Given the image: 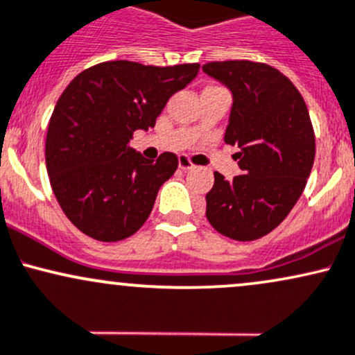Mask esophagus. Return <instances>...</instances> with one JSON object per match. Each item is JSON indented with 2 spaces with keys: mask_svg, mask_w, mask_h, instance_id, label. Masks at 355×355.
I'll return each instance as SVG.
<instances>
[{
  "mask_svg": "<svg viewBox=\"0 0 355 355\" xmlns=\"http://www.w3.org/2000/svg\"><path fill=\"white\" fill-rule=\"evenodd\" d=\"M194 164L191 162V159L188 156H179V169L181 171H189L193 169Z\"/></svg>",
  "mask_w": 355,
  "mask_h": 355,
  "instance_id": "esophagus-1",
  "label": "esophagus"
}]
</instances>
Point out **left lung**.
Wrapping results in <instances>:
<instances>
[{"label":"left lung","instance_id":"obj_1","mask_svg":"<svg viewBox=\"0 0 355 355\" xmlns=\"http://www.w3.org/2000/svg\"><path fill=\"white\" fill-rule=\"evenodd\" d=\"M205 73L233 95L225 142L241 173H214L206 218L218 233L252 241L277 228L304 193L315 159V135L304 97L282 71L248 60L211 62Z\"/></svg>","mask_w":355,"mask_h":355}]
</instances>
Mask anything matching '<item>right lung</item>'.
<instances>
[{"mask_svg":"<svg viewBox=\"0 0 355 355\" xmlns=\"http://www.w3.org/2000/svg\"><path fill=\"white\" fill-rule=\"evenodd\" d=\"M199 63L153 67L115 60L83 70L60 95L46 132L50 184L67 218L87 236L121 241L144 225L178 157L156 161L129 147L156 125L171 95L196 78Z\"/></svg>","mask_w":355,"mask_h":355,"instance_id":"right-lung-1","label":"right lung"}]
</instances>
